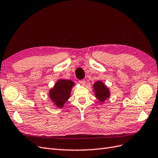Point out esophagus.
Wrapping results in <instances>:
<instances>
[{
  "label": "esophagus",
  "mask_w": 158,
  "mask_h": 158,
  "mask_svg": "<svg viewBox=\"0 0 158 158\" xmlns=\"http://www.w3.org/2000/svg\"><path fill=\"white\" fill-rule=\"evenodd\" d=\"M79 83L81 85L84 86V85L86 84V81H85V80H79Z\"/></svg>",
  "instance_id": "34e87169"
}]
</instances>
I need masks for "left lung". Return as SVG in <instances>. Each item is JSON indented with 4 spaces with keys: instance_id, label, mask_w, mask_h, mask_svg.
<instances>
[{
    "instance_id": "left-lung-1",
    "label": "left lung",
    "mask_w": 158,
    "mask_h": 158,
    "mask_svg": "<svg viewBox=\"0 0 158 158\" xmlns=\"http://www.w3.org/2000/svg\"><path fill=\"white\" fill-rule=\"evenodd\" d=\"M93 86L96 98L100 102H104L110 96L109 89L102 81H96Z\"/></svg>"
}]
</instances>
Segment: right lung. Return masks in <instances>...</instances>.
I'll list each match as a JSON object with an SVG mask.
<instances>
[{
  "mask_svg": "<svg viewBox=\"0 0 158 158\" xmlns=\"http://www.w3.org/2000/svg\"><path fill=\"white\" fill-rule=\"evenodd\" d=\"M74 85L71 80L59 79L55 83L53 88L49 90L50 99L57 107L62 108L64 107V103L70 97V93Z\"/></svg>",
  "mask_w": 158,
  "mask_h": 158,
  "instance_id": "1",
  "label": "right lung"
}]
</instances>
